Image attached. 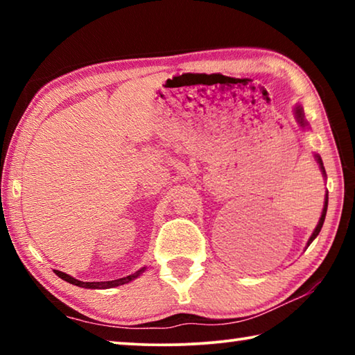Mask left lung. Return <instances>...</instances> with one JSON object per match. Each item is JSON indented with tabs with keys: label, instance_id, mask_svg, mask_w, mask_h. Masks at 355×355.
I'll return each mask as SVG.
<instances>
[{
	"label": "left lung",
	"instance_id": "left-lung-1",
	"mask_svg": "<svg viewBox=\"0 0 355 355\" xmlns=\"http://www.w3.org/2000/svg\"><path fill=\"white\" fill-rule=\"evenodd\" d=\"M294 114H296V120H297V123L300 125V127L302 128H305L307 127V120H305V117H304V110L300 106H296L294 107ZM316 156V161L318 163H320V169H321V172L324 173V175H326V171H324V164H322V159H321V156L320 155H315ZM327 202H329V194H326V197H324V208H322V213H321V218H320V222H318V225H316V228H315V232L311 233V236H310V239H309V244L307 245H310L311 244V241H313V239L320 235V232H321V228H322V224H324V219H326V213H327Z\"/></svg>",
	"mask_w": 355,
	"mask_h": 355
}]
</instances>
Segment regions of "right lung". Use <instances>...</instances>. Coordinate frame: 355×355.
Returning <instances> with one entry per match:
<instances>
[{"label":"right lung","instance_id":"obj_1","mask_svg":"<svg viewBox=\"0 0 355 355\" xmlns=\"http://www.w3.org/2000/svg\"><path fill=\"white\" fill-rule=\"evenodd\" d=\"M144 271H146V268H141L139 271H136L135 274L128 275V277H122V279H117V280H107V282H81V280H76L75 277H71V275L65 274L62 271H56V274L62 280L69 282V284H71V285H76V286H81V288H94V290H106V288H114V286H120V285L128 284V282L139 277V275Z\"/></svg>","mask_w":355,"mask_h":355}]
</instances>
